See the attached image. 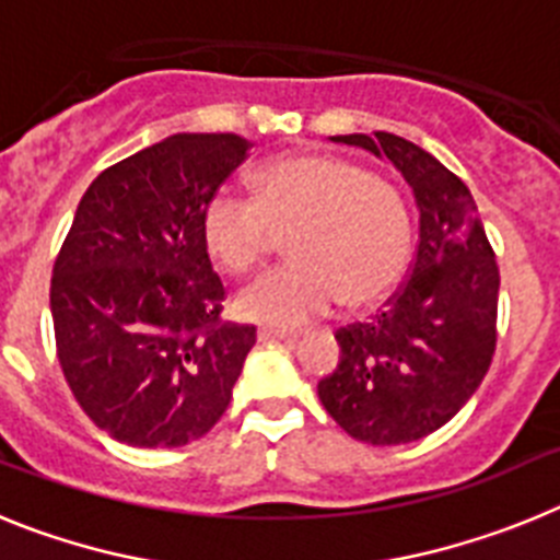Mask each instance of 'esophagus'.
<instances>
[{"mask_svg": "<svg viewBox=\"0 0 560 560\" xmlns=\"http://www.w3.org/2000/svg\"><path fill=\"white\" fill-rule=\"evenodd\" d=\"M257 339L260 341H294V339H300V334H296V330H283V328H271V325H266V328H257Z\"/></svg>", "mask_w": 560, "mask_h": 560, "instance_id": "34e87169", "label": "esophagus"}]
</instances>
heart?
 Wrapping results in <instances>:
<instances>
[{
	"mask_svg": "<svg viewBox=\"0 0 560 560\" xmlns=\"http://www.w3.org/2000/svg\"><path fill=\"white\" fill-rule=\"evenodd\" d=\"M212 257L232 275L264 264L277 232H291L296 260L237 294L252 323L294 328L345 300L368 308L407 271L412 221L398 187L334 153H289L257 167L255 199L212 192L201 212Z\"/></svg>",
	"mask_w": 560,
	"mask_h": 560,
	"instance_id": "obj_1",
	"label": "heart"
}]
</instances>
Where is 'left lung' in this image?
I'll list each match as a JSON object with an SVG mask.
<instances>
[{"mask_svg": "<svg viewBox=\"0 0 560 560\" xmlns=\"http://www.w3.org/2000/svg\"><path fill=\"white\" fill-rule=\"evenodd\" d=\"M330 140L393 162L420 212L407 283L373 319L336 330L339 364L316 384L350 438L400 446L446 427L482 384L497 350L499 266L471 190L432 153L387 131Z\"/></svg>", "mask_w": 560, "mask_h": 560, "instance_id": "obj_1", "label": "left lung"}]
</instances>
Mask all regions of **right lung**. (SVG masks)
Returning a JSON list of instances; mask_svg holds the SVG:
<instances>
[{
    "label": "right lung",
    "mask_w": 560,
    "mask_h": 560,
    "mask_svg": "<svg viewBox=\"0 0 560 560\" xmlns=\"http://www.w3.org/2000/svg\"><path fill=\"white\" fill-rule=\"evenodd\" d=\"M249 148L237 133H173L83 192L49 308L63 378L108 438L187 446L230 407L255 328L221 323L201 212Z\"/></svg>",
    "instance_id": "obj_1"
}]
</instances>
